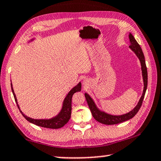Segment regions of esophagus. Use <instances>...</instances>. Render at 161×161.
Masks as SVG:
<instances>
[{
  "label": "esophagus",
  "mask_w": 161,
  "mask_h": 161,
  "mask_svg": "<svg viewBox=\"0 0 161 161\" xmlns=\"http://www.w3.org/2000/svg\"><path fill=\"white\" fill-rule=\"evenodd\" d=\"M83 84H84V85H86V84H88L87 81H86V80H83Z\"/></svg>",
  "instance_id": "34e87169"
}]
</instances>
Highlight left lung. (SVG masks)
<instances>
[{
    "label": "left lung",
    "mask_w": 161,
    "mask_h": 161,
    "mask_svg": "<svg viewBox=\"0 0 161 161\" xmlns=\"http://www.w3.org/2000/svg\"><path fill=\"white\" fill-rule=\"evenodd\" d=\"M129 39L130 42V45L129 47L135 53V54L137 56V57L138 58L140 62V65H141L142 76L144 86L142 96L140 97L137 105L131 111H130L129 113L121 114V115H114V114H108L105 113V112H104L103 110L99 109L98 107L97 106L95 103H94V99L92 98V97L88 93L86 92L85 94V98L86 99V102H87L88 106L90 109L91 113L92 114V116L97 121L100 122V123L104 125H115L128 120V119L132 118L137 113V112L139 111L140 107L142 105V101H143L145 94V92H146L147 86V71L146 64H145V57L141 47H140L138 43L137 42V41L135 39L131 33L129 34Z\"/></svg>",
    "instance_id": "8db88e82"
}]
</instances>
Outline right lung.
Listing matches in <instances>:
<instances>
[{
  "mask_svg": "<svg viewBox=\"0 0 161 161\" xmlns=\"http://www.w3.org/2000/svg\"><path fill=\"white\" fill-rule=\"evenodd\" d=\"M35 39L33 38V39H30L28 41V43L34 41ZM11 90L14 96L15 101L17 104L18 108H19L20 112L22 114V115L25 117V119L26 120L29 121L31 123H33L36 125L42 127H46V128H51V129H58L61 128L63 126H64L67 123L68 121L69 120L71 117V98H72L73 94H75L76 92H80L81 90V83L80 81L77 85L75 86L71 89V90L69 92V93L67 94V96L65 97L64 99L62 109L59 113H58L57 115L54 116L52 118L50 119H34L31 118V117H29L23 113V112L20 109V107L18 104L17 98L16 94H15L14 88H13V85L11 83Z\"/></svg>",
  "mask_w": 161,
  "mask_h": 161,
  "instance_id": "add662e5",
  "label": "right lung"
}]
</instances>
